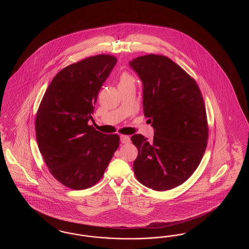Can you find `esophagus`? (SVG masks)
<instances>
[{
  "label": "esophagus",
  "mask_w": 249,
  "mask_h": 249,
  "mask_svg": "<svg viewBox=\"0 0 249 249\" xmlns=\"http://www.w3.org/2000/svg\"><path fill=\"white\" fill-rule=\"evenodd\" d=\"M121 142L122 143H128V142H130V138L127 135H121Z\"/></svg>",
  "instance_id": "obj_1"
}]
</instances>
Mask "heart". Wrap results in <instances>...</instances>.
Listing matches in <instances>:
<instances>
[{"mask_svg":"<svg viewBox=\"0 0 249 249\" xmlns=\"http://www.w3.org/2000/svg\"><path fill=\"white\" fill-rule=\"evenodd\" d=\"M134 77L129 75L127 72H123L120 78V86L121 85H126V84L134 83Z\"/></svg>","mask_w":249,"mask_h":249,"instance_id":"heart-1","label":"heart"}]
</instances>
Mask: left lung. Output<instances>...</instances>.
<instances>
[{
  "label": "left lung",
  "mask_w": 249,
  "mask_h": 249,
  "mask_svg": "<svg viewBox=\"0 0 249 249\" xmlns=\"http://www.w3.org/2000/svg\"><path fill=\"white\" fill-rule=\"evenodd\" d=\"M143 85L144 115L153 140L131 137L138 149L137 180L155 191L181 185L195 173L207 146L208 124L196 80L169 57L147 54L129 61Z\"/></svg>",
  "instance_id": "1"
}]
</instances>
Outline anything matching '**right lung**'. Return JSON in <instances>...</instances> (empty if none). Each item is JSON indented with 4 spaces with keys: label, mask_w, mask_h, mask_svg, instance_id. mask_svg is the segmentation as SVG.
Segmentation results:
<instances>
[{
    "label": "right lung",
    "mask_w": 249,
    "mask_h": 249,
    "mask_svg": "<svg viewBox=\"0 0 249 249\" xmlns=\"http://www.w3.org/2000/svg\"><path fill=\"white\" fill-rule=\"evenodd\" d=\"M117 58L98 54L63 68L45 91L36 118L38 148L53 177L73 190L95 185L120 146L89 121Z\"/></svg>",
    "instance_id": "right-lung-1"
}]
</instances>
